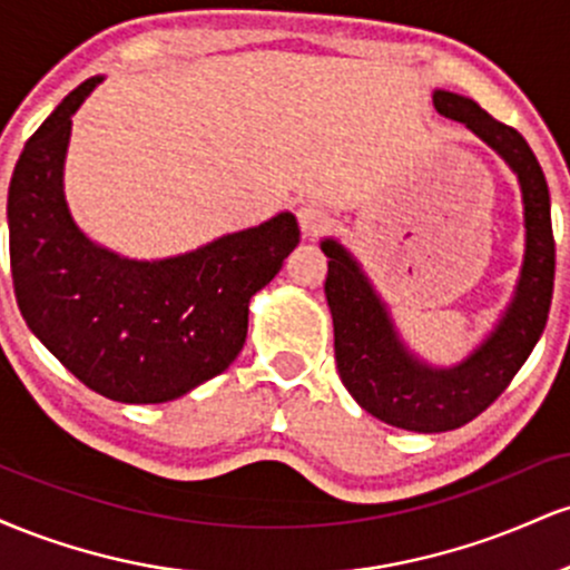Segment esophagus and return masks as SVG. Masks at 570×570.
Returning a JSON list of instances; mask_svg holds the SVG:
<instances>
[{
	"label": "esophagus",
	"instance_id": "esophagus-1",
	"mask_svg": "<svg viewBox=\"0 0 570 570\" xmlns=\"http://www.w3.org/2000/svg\"><path fill=\"white\" fill-rule=\"evenodd\" d=\"M297 222L305 238H316L330 225V214L322 206H316V203H305V206L297 208Z\"/></svg>",
	"mask_w": 570,
	"mask_h": 570
}]
</instances>
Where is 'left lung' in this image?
<instances>
[{"label":"left lung","instance_id":"obj_1","mask_svg":"<svg viewBox=\"0 0 570 570\" xmlns=\"http://www.w3.org/2000/svg\"><path fill=\"white\" fill-rule=\"evenodd\" d=\"M431 98L436 112L472 130L512 168L522 193L525 252L512 299L493 330L458 364H429L399 335L389 305L358 259L337 238L322 240L330 257L324 294L335 324L340 381L377 421L417 434L463 426L501 396L544 332L554 284L549 187L533 149L472 98L450 90H434Z\"/></svg>","mask_w":570,"mask_h":570}]
</instances>
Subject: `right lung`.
Masks as SVG:
<instances>
[{
	"mask_svg": "<svg viewBox=\"0 0 570 570\" xmlns=\"http://www.w3.org/2000/svg\"><path fill=\"white\" fill-rule=\"evenodd\" d=\"M90 77L26 141L10 179L16 299L71 375L122 404L171 402L212 381L246 343L248 303L299 244L294 214L219 235L193 252L130 259L80 230L63 193L71 117Z\"/></svg>",
	"mask_w": 570,
	"mask_h": 570,
	"instance_id": "add662e5",
	"label": "right lung"
}]
</instances>
